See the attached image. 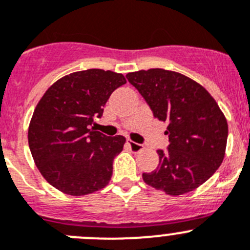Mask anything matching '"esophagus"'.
I'll use <instances>...</instances> for the list:
<instances>
[{
  "instance_id": "obj_1",
  "label": "esophagus",
  "mask_w": 250,
  "mask_h": 250,
  "mask_svg": "<svg viewBox=\"0 0 250 250\" xmlns=\"http://www.w3.org/2000/svg\"><path fill=\"white\" fill-rule=\"evenodd\" d=\"M128 146H129V148L133 152H139V150H142L143 148H145V146L141 145V143H137V142H133V141H128L127 142Z\"/></svg>"
}]
</instances>
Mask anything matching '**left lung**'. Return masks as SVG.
<instances>
[{"label": "left lung", "instance_id": "1", "mask_svg": "<svg viewBox=\"0 0 250 250\" xmlns=\"http://www.w3.org/2000/svg\"><path fill=\"white\" fill-rule=\"evenodd\" d=\"M153 116L167 122V150L158 149L157 169L143 173L148 186L181 195L208 181L224 158L228 123L214 98L199 83L162 68L128 73Z\"/></svg>", "mask_w": 250, "mask_h": 250}]
</instances>
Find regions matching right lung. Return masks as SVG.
Wrapping results in <instances>:
<instances>
[{"label":"right lung","mask_w":250,"mask_h":250,"mask_svg":"<svg viewBox=\"0 0 250 250\" xmlns=\"http://www.w3.org/2000/svg\"><path fill=\"white\" fill-rule=\"evenodd\" d=\"M125 76L92 68L64 76L40 100L28 128L33 161L51 186L69 195H84L111 181L113 159L125 143L94 129L114 89Z\"/></svg>","instance_id":"right-lung-1"}]
</instances>
